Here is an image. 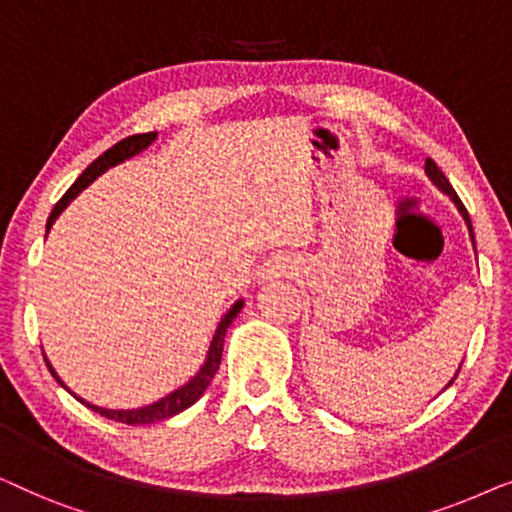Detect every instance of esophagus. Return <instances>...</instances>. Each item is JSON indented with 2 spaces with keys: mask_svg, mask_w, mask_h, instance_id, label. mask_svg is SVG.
<instances>
[{
  "mask_svg": "<svg viewBox=\"0 0 512 512\" xmlns=\"http://www.w3.org/2000/svg\"><path fill=\"white\" fill-rule=\"evenodd\" d=\"M298 272V258L293 254H275L261 265V279H279L293 277Z\"/></svg>",
  "mask_w": 512,
  "mask_h": 512,
  "instance_id": "obj_1",
  "label": "esophagus"
}]
</instances>
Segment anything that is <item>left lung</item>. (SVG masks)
Masks as SVG:
<instances>
[{"mask_svg":"<svg viewBox=\"0 0 512 512\" xmlns=\"http://www.w3.org/2000/svg\"><path fill=\"white\" fill-rule=\"evenodd\" d=\"M424 170H426V174H429V179L433 181V184H436L438 188H440V191H443V193H447V195H450V198H452V202H454V205H457L459 207V212H461V216H464V221H466V226H468V233H471V240L475 242V237H473V226H471V216H468V212H466V207L464 205H461V200H459V195H457V191H454V188H452V184H450V181H447V177H445V174L443 172H440V167L436 165V163H433V160L431 158H426V165H424ZM461 368V366H459ZM457 375H459V370H457V373H454V377H452V380L450 382H447V387H450V384L454 382V380H457ZM445 387V389H447Z\"/></svg>","mask_w":512,"mask_h":512,"instance_id":"8db88e82","label":"left lung"}]
</instances>
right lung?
Returning a JSON list of instances; mask_svg holds the SVG:
<instances>
[{
	"label": "right lung",
	"mask_w": 512,
	"mask_h": 512,
	"mask_svg": "<svg viewBox=\"0 0 512 512\" xmlns=\"http://www.w3.org/2000/svg\"><path fill=\"white\" fill-rule=\"evenodd\" d=\"M156 137H158V132H146V135L125 137L123 142L114 144L109 151H104L100 158L93 160V163H90V165L86 167V170H83L81 177L74 181L72 188H69V191H67L65 195H62L58 205L53 207V212H51V216H48V221H46V233H48V230H51L55 219H58V216H60L62 212H65L69 202H72V200L76 198V195H79V193L83 191V188H88L90 184H93V181H95L97 177H100V174H104V172L109 170V167L121 165V163H125V160L135 158L137 153H142L144 149H149V146H151L153 142H156ZM242 305H244L242 298L235 300L233 307H230V310H228L226 314H223V319L219 321V326H216L214 338H212V342H209L207 359H205V363H202V366H200L198 373H195V375L191 377V380H188V382L184 384V387L174 389L172 394H167L165 398H160V401L151 403V405H144V408H135V410H109V408H100V405L88 403L86 398L76 396L72 389H67V384L60 380V375L55 373V368L51 366V361H48L46 356H44V361H46L48 370H51V375L55 377V382H58L62 389H67L69 394H72V396L76 398V401H81L83 405H86V408H90L93 412H100L102 417L114 419V422H121V424H132V426H135V424L163 422V419H170V417H174V415H179V412H184L186 408H191V405H193L195 401H198V398H200L202 394H205V389L209 387V382H212V377L216 375V370H219L221 354H223V338H226L228 326L233 324V319L237 317V314H240Z\"/></svg>",
	"instance_id": "right-lung-1"
}]
</instances>
